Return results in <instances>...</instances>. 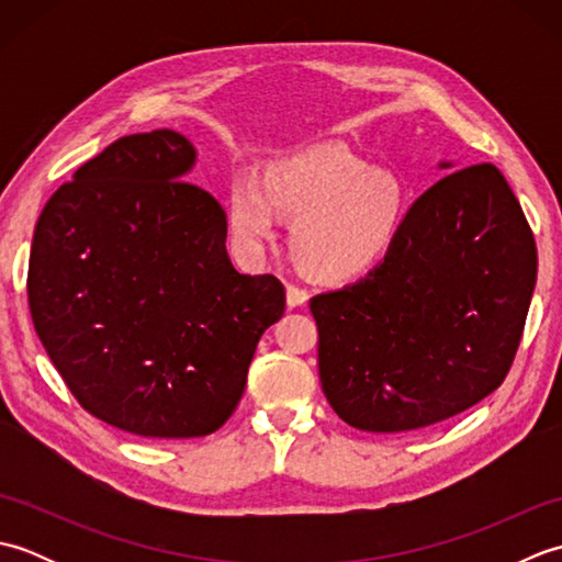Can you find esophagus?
<instances>
[{"instance_id": "1", "label": "esophagus", "mask_w": 562, "mask_h": 562, "mask_svg": "<svg viewBox=\"0 0 562 562\" xmlns=\"http://www.w3.org/2000/svg\"><path fill=\"white\" fill-rule=\"evenodd\" d=\"M308 302V292L296 288V284H288V306L290 308H300Z\"/></svg>"}]
</instances>
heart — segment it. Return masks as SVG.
I'll return each instance as SVG.
<instances>
[{
    "instance_id": "obj_1",
    "label": "heart",
    "mask_w": 562,
    "mask_h": 562,
    "mask_svg": "<svg viewBox=\"0 0 562 562\" xmlns=\"http://www.w3.org/2000/svg\"><path fill=\"white\" fill-rule=\"evenodd\" d=\"M280 214H296L290 246L321 280H348L384 258L403 220V188L369 169L345 147L316 145L274 159L256 178H238L229 195V229L246 248L274 236Z\"/></svg>"
}]
</instances>
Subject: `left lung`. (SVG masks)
<instances>
[{
  "instance_id": "obj_1",
  "label": "left lung",
  "mask_w": 562,
  "mask_h": 562,
  "mask_svg": "<svg viewBox=\"0 0 562 562\" xmlns=\"http://www.w3.org/2000/svg\"><path fill=\"white\" fill-rule=\"evenodd\" d=\"M413 202L367 278L316 294L318 376L340 420L408 432L507 376L536 284V244L493 164L453 169Z\"/></svg>"
}]
</instances>
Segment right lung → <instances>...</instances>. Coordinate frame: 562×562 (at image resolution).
<instances>
[{
	"label": "right lung",
	"mask_w": 562,
	"mask_h": 562,
	"mask_svg": "<svg viewBox=\"0 0 562 562\" xmlns=\"http://www.w3.org/2000/svg\"><path fill=\"white\" fill-rule=\"evenodd\" d=\"M195 161L176 130L115 139L57 188L33 234L35 333L83 408L137 437L220 429L284 314L278 278L232 266L224 210L186 183Z\"/></svg>",
	"instance_id": "add662e5"
}]
</instances>
